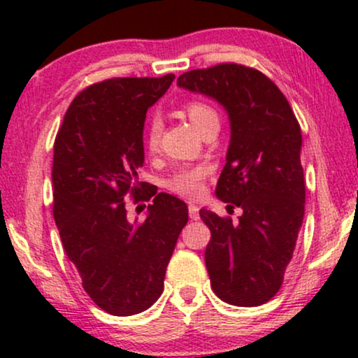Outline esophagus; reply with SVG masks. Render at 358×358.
I'll use <instances>...</instances> for the list:
<instances>
[{"mask_svg": "<svg viewBox=\"0 0 358 358\" xmlns=\"http://www.w3.org/2000/svg\"><path fill=\"white\" fill-rule=\"evenodd\" d=\"M188 213H190L192 220H196L200 217L199 215V207H196V205H193V203L188 205Z\"/></svg>", "mask_w": 358, "mask_h": 358, "instance_id": "1", "label": "esophagus"}]
</instances>
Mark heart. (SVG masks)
<instances>
[{
    "instance_id": "heart-1",
    "label": "heart",
    "mask_w": 358,
    "mask_h": 358,
    "mask_svg": "<svg viewBox=\"0 0 358 358\" xmlns=\"http://www.w3.org/2000/svg\"><path fill=\"white\" fill-rule=\"evenodd\" d=\"M188 117L190 121L199 127L200 131L205 126L210 124L213 121H219L217 110L208 106L207 102L202 101H188L187 106ZM162 131L163 124L159 119H151L150 124L146 126L145 131V146L150 153H156L162 146ZM208 168L207 166H185L175 171L170 178L166 180V188L176 195L185 196V199H199L203 193V180L207 178Z\"/></svg>"
}]
</instances>
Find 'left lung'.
<instances>
[{
	"label": "left lung",
	"instance_id": "1",
	"mask_svg": "<svg viewBox=\"0 0 358 358\" xmlns=\"http://www.w3.org/2000/svg\"><path fill=\"white\" fill-rule=\"evenodd\" d=\"M178 85L219 101L231 119L227 163L217 196L231 217L200 210L210 229L205 264L213 293L236 306H259L282 285L305 215L301 127L269 77L241 64L185 72Z\"/></svg>",
	"mask_w": 358,
	"mask_h": 358
}]
</instances>
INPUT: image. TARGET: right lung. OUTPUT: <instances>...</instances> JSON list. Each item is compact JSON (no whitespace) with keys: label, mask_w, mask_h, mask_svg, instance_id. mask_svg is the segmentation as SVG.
I'll use <instances>...</instances> for the list:
<instances>
[{"label":"right lung","mask_w":358,"mask_h":358,"mask_svg":"<svg viewBox=\"0 0 358 358\" xmlns=\"http://www.w3.org/2000/svg\"><path fill=\"white\" fill-rule=\"evenodd\" d=\"M116 77L84 89L53 143V219L85 293L114 316L141 313L162 296L166 266L188 222L187 203L139 182L146 110L173 82ZM154 199L143 222L125 199Z\"/></svg>","instance_id":"obj_1"}]
</instances>
